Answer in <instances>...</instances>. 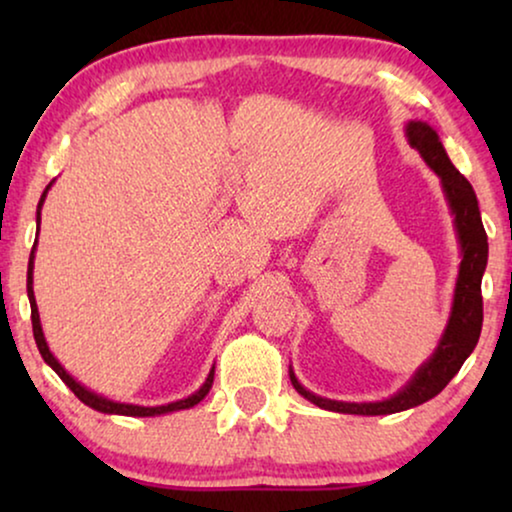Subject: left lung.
<instances>
[{"mask_svg":"<svg viewBox=\"0 0 512 512\" xmlns=\"http://www.w3.org/2000/svg\"><path fill=\"white\" fill-rule=\"evenodd\" d=\"M405 137L412 149L419 151V156L433 172L438 174L440 188H443L447 207L452 212V223L457 230V242L461 249V263L457 284H454V298L450 319L443 335H440L438 347L426 359L422 366L415 370L408 384L396 391L394 396L384 398V401L373 403H347V401H331V398L317 396L307 391L298 382L296 373L289 366V377L293 389L307 401L319 405V408L342 412V415H394L410 408H417L447 387V382L459 373L464 361L478 345L482 331V275L487 268V233L480 219L478 198H475L473 186L468 184L464 174L452 165L447 156L443 142H440L438 132L424 121H408L405 125Z\"/></svg>","mask_w":512,"mask_h":512,"instance_id":"1","label":"left lung"}]
</instances>
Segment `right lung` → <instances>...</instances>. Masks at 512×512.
Here are the masks:
<instances>
[{
	"label": "right lung",
	"instance_id": "obj_1",
	"mask_svg": "<svg viewBox=\"0 0 512 512\" xmlns=\"http://www.w3.org/2000/svg\"><path fill=\"white\" fill-rule=\"evenodd\" d=\"M55 181V179H53ZM51 184L46 186V191L41 193V200H39V207H37V223H41V207H44V200L48 191H51ZM34 249H37V242H34L32 247V254H30V263H27V298H30V307H32V331H34V340H37V347H39V354L41 359H44L48 366H51L55 373L60 375V380L67 384L69 389L74 391V396L79 398L81 403H86L88 408H93L97 412H104V415H125V417H158V415H167V412H177V410H188L193 408V405H198L202 398L209 394V389H212L214 384V366L209 370L207 380L202 382V387L198 391H193L191 396L181 398V401H174V403H165V405H135V403H121V401H111V398H104L100 394H95V391H90L83 387L81 382H76L72 375L67 373L65 368H62V363L55 359L51 349H48V342L44 338V331H41V319H39V310H37V298H34V289H32V272H34Z\"/></svg>",
	"mask_w": 512,
	"mask_h": 512
}]
</instances>
